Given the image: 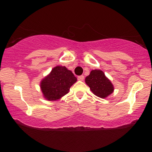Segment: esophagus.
Segmentation results:
<instances>
[{
	"label": "esophagus",
	"mask_w": 152,
	"mask_h": 152,
	"mask_svg": "<svg viewBox=\"0 0 152 152\" xmlns=\"http://www.w3.org/2000/svg\"><path fill=\"white\" fill-rule=\"evenodd\" d=\"M78 80H80V81H83V79H84V76L81 75V76H78Z\"/></svg>",
	"instance_id": "esophagus-1"
}]
</instances>
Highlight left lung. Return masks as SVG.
Wrapping results in <instances>:
<instances>
[{
  "instance_id": "1",
  "label": "left lung",
  "mask_w": 152,
  "mask_h": 152,
  "mask_svg": "<svg viewBox=\"0 0 152 152\" xmlns=\"http://www.w3.org/2000/svg\"><path fill=\"white\" fill-rule=\"evenodd\" d=\"M85 82L93 94L102 99L106 98L114 92V88L111 81L101 70H92L85 78Z\"/></svg>"
}]
</instances>
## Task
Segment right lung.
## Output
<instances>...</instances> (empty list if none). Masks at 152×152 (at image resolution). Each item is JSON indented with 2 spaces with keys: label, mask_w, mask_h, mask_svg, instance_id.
Wrapping results in <instances>:
<instances>
[{
  "label": "right lung",
  "mask_w": 152,
  "mask_h": 152,
  "mask_svg": "<svg viewBox=\"0 0 152 152\" xmlns=\"http://www.w3.org/2000/svg\"><path fill=\"white\" fill-rule=\"evenodd\" d=\"M77 78L65 66H57L41 81L43 97L48 101H56L69 93Z\"/></svg>",
  "instance_id": "right-lung-1"
}]
</instances>
